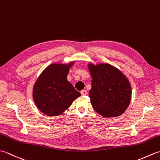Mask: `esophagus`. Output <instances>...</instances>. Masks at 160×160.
<instances>
[{"label":"esophagus","instance_id":"obj_1","mask_svg":"<svg viewBox=\"0 0 160 160\" xmlns=\"http://www.w3.org/2000/svg\"><path fill=\"white\" fill-rule=\"evenodd\" d=\"M80 93H81V94H82V96H85V95L87 94V90H82V91H81Z\"/></svg>","mask_w":160,"mask_h":160}]
</instances>
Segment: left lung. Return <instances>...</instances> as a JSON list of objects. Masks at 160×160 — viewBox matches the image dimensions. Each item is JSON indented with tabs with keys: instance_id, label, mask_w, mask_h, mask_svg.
Masks as SVG:
<instances>
[{
	"instance_id": "8db88e82",
	"label": "left lung",
	"mask_w": 160,
	"mask_h": 160,
	"mask_svg": "<svg viewBox=\"0 0 160 160\" xmlns=\"http://www.w3.org/2000/svg\"><path fill=\"white\" fill-rule=\"evenodd\" d=\"M88 67L92 78L89 96L93 109L103 117H116L123 114L132 96L126 76L109 64H89Z\"/></svg>"
}]
</instances>
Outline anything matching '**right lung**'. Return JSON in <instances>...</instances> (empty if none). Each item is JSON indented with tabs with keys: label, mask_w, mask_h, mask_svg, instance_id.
Here are the masks:
<instances>
[{
	"label": "right lung",
	"mask_w": 160,
	"mask_h": 160,
	"mask_svg": "<svg viewBox=\"0 0 160 160\" xmlns=\"http://www.w3.org/2000/svg\"><path fill=\"white\" fill-rule=\"evenodd\" d=\"M68 64H52L46 68L34 84L32 97L39 110L48 116H59L70 107L80 93L67 80Z\"/></svg>",
	"instance_id": "right-lung-1"
}]
</instances>
